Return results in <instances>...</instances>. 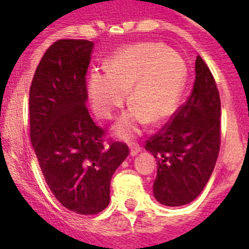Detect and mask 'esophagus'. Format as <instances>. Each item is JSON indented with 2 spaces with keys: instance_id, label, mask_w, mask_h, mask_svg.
I'll return each mask as SVG.
<instances>
[{
  "instance_id": "obj_1",
  "label": "esophagus",
  "mask_w": 249,
  "mask_h": 249,
  "mask_svg": "<svg viewBox=\"0 0 249 249\" xmlns=\"http://www.w3.org/2000/svg\"><path fill=\"white\" fill-rule=\"evenodd\" d=\"M141 150H142V147L140 146V143H137V142H133L132 146H130V155H132V156L137 155V154H138Z\"/></svg>"
}]
</instances>
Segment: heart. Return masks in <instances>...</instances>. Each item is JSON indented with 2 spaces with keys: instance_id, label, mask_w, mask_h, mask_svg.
<instances>
[{
  "instance_id": "heart-1",
  "label": "heart",
  "mask_w": 249,
  "mask_h": 249,
  "mask_svg": "<svg viewBox=\"0 0 249 249\" xmlns=\"http://www.w3.org/2000/svg\"><path fill=\"white\" fill-rule=\"evenodd\" d=\"M107 72H93L88 90L95 112L111 119L128 101L136 108L121 117L116 132L124 138L134 136L150 123L161 124L178 107L187 70L177 53L159 42H141L115 53L106 63Z\"/></svg>"
}]
</instances>
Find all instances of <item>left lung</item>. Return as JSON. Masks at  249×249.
Returning a JSON list of instances; mask_svg holds the SVG:
<instances>
[{
	"label": "left lung",
	"mask_w": 249,
	"mask_h": 249,
	"mask_svg": "<svg viewBox=\"0 0 249 249\" xmlns=\"http://www.w3.org/2000/svg\"><path fill=\"white\" fill-rule=\"evenodd\" d=\"M189 98L144 148L158 160L156 200L168 207L189 204L203 191L221 146V101L212 72L200 55Z\"/></svg>",
	"instance_id": "1"
}]
</instances>
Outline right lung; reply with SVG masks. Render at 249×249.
<instances>
[{
    "mask_svg": "<svg viewBox=\"0 0 249 249\" xmlns=\"http://www.w3.org/2000/svg\"><path fill=\"white\" fill-rule=\"evenodd\" d=\"M94 44L58 40L46 50L29 88V137L49 189L79 214L109 204V183L129 155L90 117L86 72Z\"/></svg>",
    "mask_w": 249,
    "mask_h": 249,
    "instance_id": "add662e5",
    "label": "right lung"
}]
</instances>
